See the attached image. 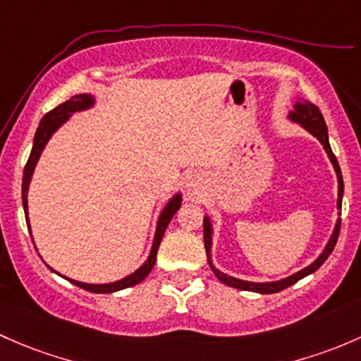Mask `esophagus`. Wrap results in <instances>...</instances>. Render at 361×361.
<instances>
[{"instance_id": "1", "label": "esophagus", "mask_w": 361, "mask_h": 361, "mask_svg": "<svg viewBox=\"0 0 361 361\" xmlns=\"http://www.w3.org/2000/svg\"><path fill=\"white\" fill-rule=\"evenodd\" d=\"M185 189H188V195H198L200 189H202V179L196 176H189L185 180Z\"/></svg>"}]
</instances>
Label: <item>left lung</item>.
Here are the masks:
<instances>
[{
  "label": "left lung",
  "instance_id": "8db88e82",
  "mask_svg": "<svg viewBox=\"0 0 361 361\" xmlns=\"http://www.w3.org/2000/svg\"><path fill=\"white\" fill-rule=\"evenodd\" d=\"M288 118L290 120L295 121V123L302 125L304 128L307 130V132L313 133L314 137L319 140V142L323 144V147H325L326 154H329L330 161H332L334 169H336V173H337V182H339V198H337V208H343V192H344V182H343V173H341V169H339V163H337V158L336 154L332 153V147H330V142H329V133H326V125H325V120H323V114L319 113V109L314 104L311 102H295V106H293V111H290V114H288ZM339 231H341V219L337 221L336 224V229H334L332 236H330L329 243H326L325 250L322 252V255L314 261L313 264H310L307 267H304V269H300L299 273L292 274V276L285 278V280H280V281H271V283H254V281H243V280H238V278H233V276H228V274L221 273L219 269H215L214 266H212V261H210V247H212V224H210V219L205 217L203 219V240H205V250H207V257H208V264H210L212 271L215 273V276L219 278V280L222 281L224 285H228V287H233V288H240V290H250V292H259V293H276V292H281L285 290L287 287H290V285L297 283V281L300 280V278L307 276V274L314 273V271L318 269L319 266H322L323 262L329 259V255L332 254L334 247H336L337 243V238H339Z\"/></svg>",
  "mask_w": 361,
  "mask_h": 361
}]
</instances>
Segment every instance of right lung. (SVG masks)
<instances>
[{
  "label": "right lung",
  "instance_id": "add662e5",
  "mask_svg": "<svg viewBox=\"0 0 361 361\" xmlns=\"http://www.w3.org/2000/svg\"><path fill=\"white\" fill-rule=\"evenodd\" d=\"M92 106H94V97H92V95H88V94L74 95L73 99L66 100L64 104H61V106H57L55 109H51L50 113L44 114L43 120L39 121V126H38V130H36V135H35V142H32L31 154H29L27 163H25L24 177H22V205H24L25 215H27L29 182H31L32 172H35V166H36V163H38L39 154H42L44 146H47L48 139H50L51 133H54L59 126L68 120L71 114L76 113V111L88 109V107H92ZM180 202H182L180 195H176L169 203H166V207L163 208L161 215H159V219H158V226H156V235H154L153 248H151L149 257H147V261L144 262V266L139 267L135 273H132L130 276H126L120 281H114V283H104V285L81 283V281L69 280V278L68 280L71 281V283L76 285V287L83 288V290H88V292H94V293L118 292V290H123V288L133 287V285L140 283V281H142L144 278L151 273V269H153V266L156 262V254H158L159 243H161V238H163V235H165V229H166V226H169V222L172 221V217L176 215V212L180 208ZM25 221H27V228H29V219H25Z\"/></svg>",
  "mask_w": 361,
  "mask_h": 361
}]
</instances>
